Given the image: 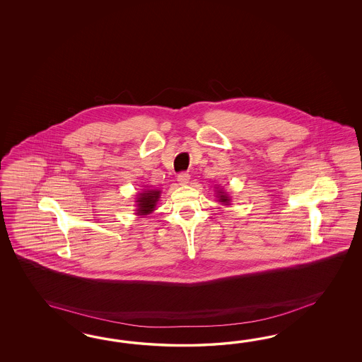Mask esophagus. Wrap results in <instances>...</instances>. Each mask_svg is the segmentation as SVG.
I'll use <instances>...</instances> for the list:
<instances>
[{"mask_svg": "<svg viewBox=\"0 0 362 362\" xmlns=\"http://www.w3.org/2000/svg\"><path fill=\"white\" fill-rule=\"evenodd\" d=\"M177 182H179L180 185H187V183H189V175H188L187 173H180V174L177 175Z\"/></svg>", "mask_w": 362, "mask_h": 362, "instance_id": "1", "label": "esophagus"}]
</instances>
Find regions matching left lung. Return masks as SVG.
I'll return each instance as SVG.
<instances>
[{"instance_id":"1","label":"left lung","mask_w":362,"mask_h":362,"mask_svg":"<svg viewBox=\"0 0 362 362\" xmlns=\"http://www.w3.org/2000/svg\"><path fill=\"white\" fill-rule=\"evenodd\" d=\"M218 197H219V202H221L223 204H230V197L223 189H218Z\"/></svg>"}]
</instances>
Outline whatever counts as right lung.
Here are the masks:
<instances>
[{
	"label": "right lung",
	"instance_id": "right-lung-1",
	"mask_svg": "<svg viewBox=\"0 0 362 362\" xmlns=\"http://www.w3.org/2000/svg\"><path fill=\"white\" fill-rule=\"evenodd\" d=\"M160 197V191L159 189H146L141 192L138 195L136 199V215H148L151 214L155 206H156V202L159 200Z\"/></svg>",
	"mask_w": 362,
	"mask_h": 362
}]
</instances>
